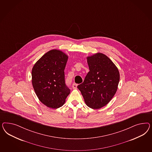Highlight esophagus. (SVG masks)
Returning <instances> with one entry per match:
<instances>
[{"label":"esophagus","instance_id":"esophagus-1","mask_svg":"<svg viewBox=\"0 0 152 152\" xmlns=\"http://www.w3.org/2000/svg\"><path fill=\"white\" fill-rule=\"evenodd\" d=\"M77 85L76 83H73V84H72V88L74 89H76L77 88Z\"/></svg>","mask_w":152,"mask_h":152}]
</instances>
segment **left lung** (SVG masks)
I'll use <instances>...</instances> for the list:
<instances>
[{
  "label": "left lung",
  "instance_id": "1",
  "mask_svg": "<svg viewBox=\"0 0 152 152\" xmlns=\"http://www.w3.org/2000/svg\"><path fill=\"white\" fill-rule=\"evenodd\" d=\"M68 56L63 52H47L34 64L32 70L33 87L38 98L52 109L62 106L70 93L64 80V70Z\"/></svg>",
  "mask_w": 152,
  "mask_h": 152
}]
</instances>
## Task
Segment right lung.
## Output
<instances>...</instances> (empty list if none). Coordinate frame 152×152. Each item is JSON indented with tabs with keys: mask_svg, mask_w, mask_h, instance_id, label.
I'll use <instances>...</instances> for the list:
<instances>
[{
	"mask_svg": "<svg viewBox=\"0 0 152 152\" xmlns=\"http://www.w3.org/2000/svg\"><path fill=\"white\" fill-rule=\"evenodd\" d=\"M87 61L90 71L77 88L86 104L99 109L114 96L119 83V72L112 61L101 53L88 57Z\"/></svg>",
	"mask_w": 152,
	"mask_h": 152,
	"instance_id": "obj_1",
	"label": "right lung"
}]
</instances>
